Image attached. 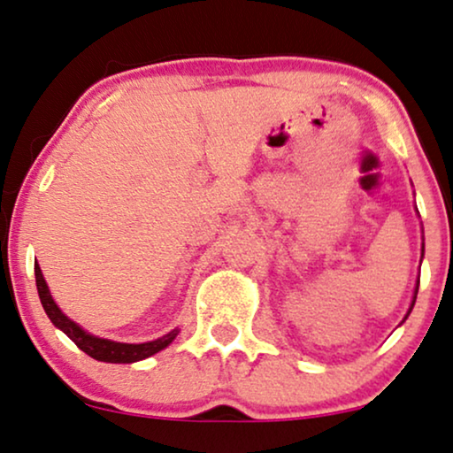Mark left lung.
Masks as SVG:
<instances>
[{
    "label": "left lung",
    "mask_w": 453,
    "mask_h": 453,
    "mask_svg": "<svg viewBox=\"0 0 453 453\" xmlns=\"http://www.w3.org/2000/svg\"><path fill=\"white\" fill-rule=\"evenodd\" d=\"M422 253H425V244H422ZM418 284L420 282H416V290H414V301H411V307H414V303H416V295H418ZM411 307H410V311H411ZM408 311V313H410Z\"/></svg>",
    "instance_id": "left-lung-1"
}]
</instances>
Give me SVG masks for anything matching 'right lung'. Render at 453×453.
Here are the masks:
<instances>
[{
	"label": "right lung",
	"instance_id": "obj_1",
	"mask_svg": "<svg viewBox=\"0 0 453 453\" xmlns=\"http://www.w3.org/2000/svg\"><path fill=\"white\" fill-rule=\"evenodd\" d=\"M35 282H37V293L39 299H42V305L51 319V324L56 328H60L65 334L71 339L74 345H77L81 351H85L89 357L98 359V362H108V364H134L140 362V359L150 357V355L163 351L165 347H169L180 330H171L169 334L160 336L157 341L142 342V345H129V342H114L108 339H100V336L89 334L85 332L81 326L74 324L73 319H68L65 313L60 311V307L56 305L54 299H51L48 284H45L42 267L35 263Z\"/></svg>",
	"mask_w": 453,
	"mask_h": 453
}]
</instances>
